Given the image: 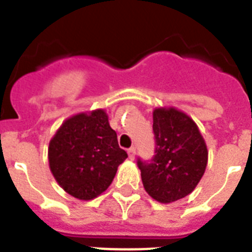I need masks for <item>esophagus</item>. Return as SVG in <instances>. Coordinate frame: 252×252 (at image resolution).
Wrapping results in <instances>:
<instances>
[{"label": "esophagus", "mask_w": 252, "mask_h": 252, "mask_svg": "<svg viewBox=\"0 0 252 252\" xmlns=\"http://www.w3.org/2000/svg\"><path fill=\"white\" fill-rule=\"evenodd\" d=\"M127 153H128V158H130V159H134V158H135V147L128 148Z\"/></svg>", "instance_id": "esophagus-1"}]
</instances>
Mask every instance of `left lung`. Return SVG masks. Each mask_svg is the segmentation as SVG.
<instances>
[{
	"instance_id": "obj_1",
	"label": "left lung",
	"mask_w": 252,
	"mask_h": 252,
	"mask_svg": "<svg viewBox=\"0 0 252 252\" xmlns=\"http://www.w3.org/2000/svg\"><path fill=\"white\" fill-rule=\"evenodd\" d=\"M155 155L138 160L142 183L154 200L168 204L193 192L208 164V148L196 122L173 108L153 113Z\"/></svg>"
}]
</instances>
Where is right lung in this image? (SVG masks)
<instances>
[{
    "mask_svg": "<svg viewBox=\"0 0 252 252\" xmlns=\"http://www.w3.org/2000/svg\"><path fill=\"white\" fill-rule=\"evenodd\" d=\"M126 158L104 109L67 118L48 146L50 169L58 184L83 201L105 192Z\"/></svg>",
    "mask_w": 252,
    "mask_h": 252,
    "instance_id": "right-lung-1",
    "label": "right lung"
}]
</instances>
